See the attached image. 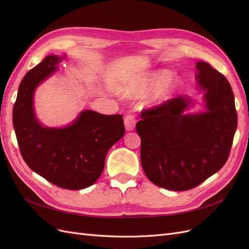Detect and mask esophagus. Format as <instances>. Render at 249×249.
Here are the masks:
<instances>
[{
	"label": "esophagus",
	"mask_w": 249,
	"mask_h": 249,
	"mask_svg": "<svg viewBox=\"0 0 249 249\" xmlns=\"http://www.w3.org/2000/svg\"><path fill=\"white\" fill-rule=\"evenodd\" d=\"M135 125H136V119L133 115H126L124 117V126L125 130L129 131H133L135 129Z\"/></svg>",
	"instance_id": "esophagus-1"
}]
</instances>
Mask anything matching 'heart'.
I'll return each instance as SVG.
<instances>
[{
	"label": "heart",
	"instance_id": "heart-1",
	"mask_svg": "<svg viewBox=\"0 0 249 249\" xmlns=\"http://www.w3.org/2000/svg\"><path fill=\"white\" fill-rule=\"evenodd\" d=\"M163 77L164 73L162 71H155L153 73H150L146 78H143L142 80H140L136 85L129 88V90L126 91V96L130 97V99H138V97L144 96L160 84ZM177 83L175 79L169 78L163 81L160 85L155 90L152 99H150V103L159 105L165 102L167 99H169L171 93L175 91Z\"/></svg>",
	"mask_w": 249,
	"mask_h": 249
}]
</instances>
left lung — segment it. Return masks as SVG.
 Masks as SVG:
<instances>
[{"instance_id": "left-lung-1", "label": "left lung", "mask_w": 249, "mask_h": 249, "mask_svg": "<svg viewBox=\"0 0 249 249\" xmlns=\"http://www.w3.org/2000/svg\"><path fill=\"white\" fill-rule=\"evenodd\" d=\"M198 90L205 111L187 112L188 95L141 112L136 131L140 160L150 182L173 191L198 186L228 161L238 116L229 81L205 61L196 63Z\"/></svg>"}]
</instances>
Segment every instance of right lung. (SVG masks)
Masks as SVG:
<instances>
[{
    "label": "right lung",
    "instance_id": "obj_1",
    "mask_svg": "<svg viewBox=\"0 0 249 249\" xmlns=\"http://www.w3.org/2000/svg\"><path fill=\"white\" fill-rule=\"evenodd\" d=\"M66 55H49L21 80L12 112L13 127L22 159L37 175L70 190L93 185L102 175L112 145L124 134L123 116L81 111L62 127L42 125L36 117L34 93L58 70Z\"/></svg>",
    "mask_w": 249,
    "mask_h": 249
}]
</instances>
